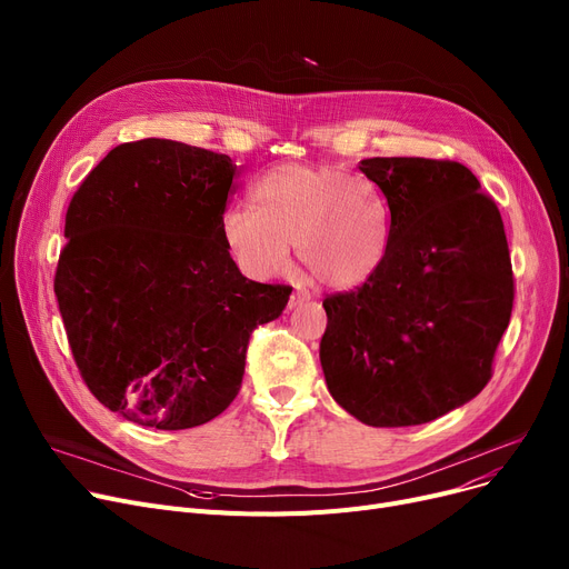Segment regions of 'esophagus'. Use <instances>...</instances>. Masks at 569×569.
<instances>
[{
	"label": "esophagus",
	"instance_id": "esophagus-1",
	"mask_svg": "<svg viewBox=\"0 0 569 569\" xmlns=\"http://www.w3.org/2000/svg\"><path fill=\"white\" fill-rule=\"evenodd\" d=\"M307 300H311V295H309L307 290H295V292L290 295V302H288V307L292 309V307L302 305V302H307Z\"/></svg>",
	"mask_w": 569,
	"mask_h": 569
}]
</instances>
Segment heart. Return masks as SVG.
Listing matches in <instances>:
<instances>
[{"instance_id":"1","label":"heart","mask_w":569,"mask_h":569,"mask_svg":"<svg viewBox=\"0 0 569 569\" xmlns=\"http://www.w3.org/2000/svg\"><path fill=\"white\" fill-rule=\"evenodd\" d=\"M221 239L251 279L279 277L295 244L313 283L352 290L371 281L390 256L392 217L369 179L286 163L256 179L251 204L226 209Z\"/></svg>"}]
</instances>
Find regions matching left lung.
Instances as JSON below:
<instances>
[{
    "mask_svg": "<svg viewBox=\"0 0 569 569\" xmlns=\"http://www.w3.org/2000/svg\"><path fill=\"white\" fill-rule=\"evenodd\" d=\"M392 217L380 272L325 297L320 365L335 401L369 427L436 420L485 390L515 279L496 202L457 161L365 159Z\"/></svg>",
    "mask_w": 569,
    "mask_h": 569,
    "instance_id": "obj_1",
    "label": "left lung"
}]
</instances>
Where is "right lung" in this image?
I'll return each instance as SVG.
<instances>
[{
  "label": "right lung",
  "mask_w": 569,
  "mask_h": 569,
  "mask_svg": "<svg viewBox=\"0 0 569 569\" xmlns=\"http://www.w3.org/2000/svg\"><path fill=\"white\" fill-rule=\"evenodd\" d=\"M237 166L184 142L110 149L71 198L54 295L73 360L106 408L193 429L242 387L251 332L288 286L242 277L221 239Z\"/></svg>",
  "instance_id": "1"
}]
</instances>
